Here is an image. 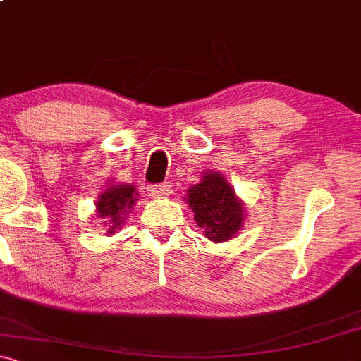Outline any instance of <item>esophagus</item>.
<instances>
[{
  "label": "esophagus",
  "instance_id": "1",
  "mask_svg": "<svg viewBox=\"0 0 361 361\" xmlns=\"http://www.w3.org/2000/svg\"><path fill=\"white\" fill-rule=\"evenodd\" d=\"M168 192H169L168 185H151V186H149V188H147L149 197H154V198H163V197H166Z\"/></svg>",
  "mask_w": 361,
  "mask_h": 361
}]
</instances>
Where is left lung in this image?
Returning <instances> with one entry per match:
<instances>
[{"mask_svg": "<svg viewBox=\"0 0 361 361\" xmlns=\"http://www.w3.org/2000/svg\"><path fill=\"white\" fill-rule=\"evenodd\" d=\"M185 204L193 212V221L212 243L235 238L246 221V209L233 185L219 171H205L197 185L186 190Z\"/></svg>", "mask_w": 361, "mask_h": 361, "instance_id": "1", "label": "left lung"}]
</instances>
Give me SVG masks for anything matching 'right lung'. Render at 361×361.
I'll return each instance as SVG.
<instances>
[{
    "mask_svg": "<svg viewBox=\"0 0 361 361\" xmlns=\"http://www.w3.org/2000/svg\"><path fill=\"white\" fill-rule=\"evenodd\" d=\"M139 200V192L134 185L120 183V181H109L106 188L98 195V200L94 202L97 215L100 224L105 227L106 235H114L127 219L128 212L135 202Z\"/></svg>",
    "mask_w": 361,
    "mask_h": 361,
    "instance_id": "add662e5",
    "label": "right lung"
}]
</instances>
